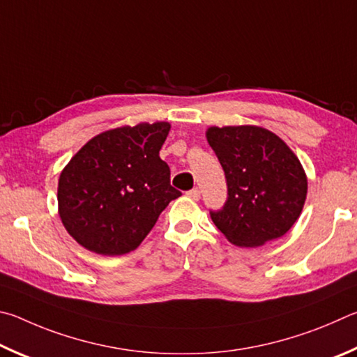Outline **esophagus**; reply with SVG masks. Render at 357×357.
<instances>
[{
    "label": "esophagus",
    "mask_w": 357,
    "mask_h": 357,
    "mask_svg": "<svg viewBox=\"0 0 357 357\" xmlns=\"http://www.w3.org/2000/svg\"><path fill=\"white\" fill-rule=\"evenodd\" d=\"M186 196H188L190 199H192V201H199V199H201V191H199L197 188H195V190H191V191L186 192Z\"/></svg>",
    "instance_id": "1"
}]
</instances>
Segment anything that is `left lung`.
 Segmentation results:
<instances>
[{
  "mask_svg": "<svg viewBox=\"0 0 357 357\" xmlns=\"http://www.w3.org/2000/svg\"><path fill=\"white\" fill-rule=\"evenodd\" d=\"M207 141L227 180V202L211 221L235 246L280 238L301 215L307 175L293 150L257 125L210 127Z\"/></svg>",
  "mask_w": 357,
  "mask_h": 357,
  "instance_id": "1",
  "label": "left lung"
}]
</instances>
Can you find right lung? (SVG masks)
<instances>
[{
	"mask_svg": "<svg viewBox=\"0 0 357 357\" xmlns=\"http://www.w3.org/2000/svg\"><path fill=\"white\" fill-rule=\"evenodd\" d=\"M169 122L106 130L87 141L58 182V211L72 238L100 255L135 251L169 202L182 196L160 158Z\"/></svg>",
	"mask_w": 357,
	"mask_h": 357,
	"instance_id": "obj_1",
	"label": "right lung"
}]
</instances>
